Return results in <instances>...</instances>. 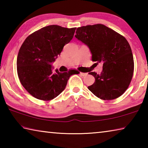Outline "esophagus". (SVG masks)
<instances>
[{
	"label": "esophagus",
	"instance_id": "esophagus-1",
	"mask_svg": "<svg viewBox=\"0 0 148 148\" xmlns=\"http://www.w3.org/2000/svg\"><path fill=\"white\" fill-rule=\"evenodd\" d=\"M80 75L82 76H86L87 75V73H84V72H80Z\"/></svg>",
	"mask_w": 148,
	"mask_h": 148
}]
</instances>
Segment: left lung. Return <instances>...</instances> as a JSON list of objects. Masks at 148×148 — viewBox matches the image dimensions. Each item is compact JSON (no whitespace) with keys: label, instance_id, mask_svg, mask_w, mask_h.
Returning a JSON list of instances; mask_svg holds the SVG:
<instances>
[{"label":"left lung","instance_id":"obj_1","mask_svg":"<svg viewBox=\"0 0 148 148\" xmlns=\"http://www.w3.org/2000/svg\"><path fill=\"white\" fill-rule=\"evenodd\" d=\"M76 38L86 44L92 53V61L102 62V72H89L95 82L88 89L102 100H113L124 93L134 72V59L126 38L104 25L78 27Z\"/></svg>","mask_w":148,"mask_h":148}]
</instances>
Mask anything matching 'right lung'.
<instances>
[{
  "mask_svg": "<svg viewBox=\"0 0 148 148\" xmlns=\"http://www.w3.org/2000/svg\"><path fill=\"white\" fill-rule=\"evenodd\" d=\"M76 29L56 25L44 27L30 34L21 45L17 58V75L22 86L34 98L53 99L64 91L71 76L79 74L76 69L53 72L50 64L73 38Z\"/></svg>",
  "mask_w": 148,
  "mask_h": 148,
  "instance_id": "right-lung-1",
  "label": "right lung"
}]
</instances>
